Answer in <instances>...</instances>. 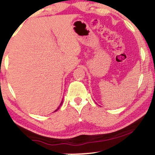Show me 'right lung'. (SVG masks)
Segmentation results:
<instances>
[{"instance_id":"obj_1","label":"right lung","mask_w":155,"mask_h":155,"mask_svg":"<svg viewBox=\"0 0 155 155\" xmlns=\"http://www.w3.org/2000/svg\"><path fill=\"white\" fill-rule=\"evenodd\" d=\"M62 103H63V101H62V102H61V104H60V106H59V107H58V109H56V110H55V111H57V110H58V109H59V108H60V107H61V106Z\"/></svg>"}]
</instances>
